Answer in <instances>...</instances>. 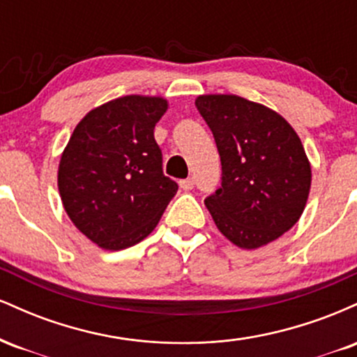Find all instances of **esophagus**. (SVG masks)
Wrapping results in <instances>:
<instances>
[{
    "mask_svg": "<svg viewBox=\"0 0 357 357\" xmlns=\"http://www.w3.org/2000/svg\"><path fill=\"white\" fill-rule=\"evenodd\" d=\"M179 188L184 191H191L192 188H195V181L192 179H183V181H179Z\"/></svg>",
    "mask_w": 357,
    "mask_h": 357,
    "instance_id": "obj_1",
    "label": "esophagus"
}]
</instances>
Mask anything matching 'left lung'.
<instances>
[{
  "instance_id": "1",
  "label": "left lung",
  "mask_w": 357,
  "mask_h": 357,
  "mask_svg": "<svg viewBox=\"0 0 357 357\" xmlns=\"http://www.w3.org/2000/svg\"><path fill=\"white\" fill-rule=\"evenodd\" d=\"M221 159V188L206 198L216 228L243 250L289 231L304 213L312 167L301 137L275 110L233 93L195 100Z\"/></svg>"
}]
</instances>
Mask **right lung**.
<instances>
[{"label": "right lung", "mask_w": 357, "mask_h": 357, "mask_svg": "<svg viewBox=\"0 0 357 357\" xmlns=\"http://www.w3.org/2000/svg\"><path fill=\"white\" fill-rule=\"evenodd\" d=\"M161 96L119 97L85 114L60 155L56 184L68 218L102 250H124L154 230L178 191L162 174L154 127Z\"/></svg>", "instance_id": "1"}]
</instances>
